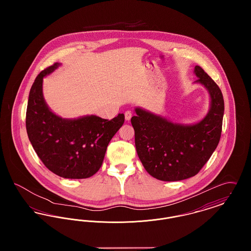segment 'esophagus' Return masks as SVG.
<instances>
[{"label":"esophagus","mask_w":251,"mask_h":251,"mask_svg":"<svg viewBox=\"0 0 251 251\" xmlns=\"http://www.w3.org/2000/svg\"><path fill=\"white\" fill-rule=\"evenodd\" d=\"M124 115H125V120H128V121L131 120V117H132V113H131V111H129V110L126 111Z\"/></svg>","instance_id":"esophagus-1"}]
</instances>
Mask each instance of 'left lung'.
Here are the masks:
<instances>
[{"instance_id": "left-lung-1", "label": "left lung", "mask_w": 251, "mask_h": 251, "mask_svg": "<svg viewBox=\"0 0 251 251\" xmlns=\"http://www.w3.org/2000/svg\"><path fill=\"white\" fill-rule=\"evenodd\" d=\"M196 83L211 97L207 116L197 124L180 125L136 108L131 118L135 148L147 172L157 179L176 181L197 175L219 143L224 100L219 86L200 66L195 67Z\"/></svg>"}]
</instances>
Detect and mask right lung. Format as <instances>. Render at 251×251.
I'll list each match as a JSON object with an SVG mask.
<instances>
[{
  "label": "right lung",
  "mask_w": 251,
  "mask_h": 251,
  "mask_svg": "<svg viewBox=\"0 0 251 251\" xmlns=\"http://www.w3.org/2000/svg\"><path fill=\"white\" fill-rule=\"evenodd\" d=\"M54 63L36 76L26 110L29 140L44 166L66 179H86L101 167L108 144L124 123V115L111 120L96 116L64 120L49 109L42 94L43 77Z\"/></svg>",
  "instance_id": "obj_1"
}]
</instances>
